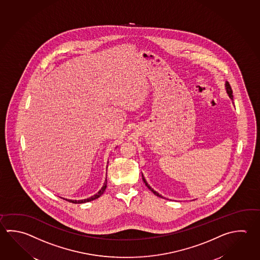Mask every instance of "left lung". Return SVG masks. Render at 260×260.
Wrapping results in <instances>:
<instances>
[{
    "mask_svg": "<svg viewBox=\"0 0 260 260\" xmlns=\"http://www.w3.org/2000/svg\"><path fill=\"white\" fill-rule=\"evenodd\" d=\"M225 89H226V93H227V94L229 95V98L233 100V91H232V88H231L230 84H229V83L228 82H226L225 83ZM142 180H143V182L145 183V185L147 186L148 188L151 190V191L154 194V195H156L157 197H160V198H164V197L162 196V195H160L158 192L155 191L153 188H152V186H150V185L148 184L147 181H146V179H145V177H143V175H142ZM165 199V198H164Z\"/></svg>",
    "mask_w": 260,
    "mask_h": 260,
    "instance_id": "1",
    "label": "left lung"
}]
</instances>
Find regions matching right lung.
<instances>
[{
    "label": "right lung",
    "mask_w": 260,
    "mask_h": 260,
    "mask_svg": "<svg viewBox=\"0 0 260 260\" xmlns=\"http://www.w3.org/2000/svg\"><path fill=\"white\" fill-rule=\"evenodd\" d=\"M108 168V167H107ZM107 183H108V180H107V177H106V180H105V183H104L103 186L101 187V189L99 190V191L96 193V194H94L93 196L90 197V198H87V199H84V200H80V201H76V200H67V199H63V198H61V199H63V200H66V201H68L69 202H72V203H85V202H89V201H93V200H96L98 199L99 197L102 196V194H103L105 190H106V188H107Z\"/></svg>",
    "instance_id": "obj_1"
}]
</instances>
